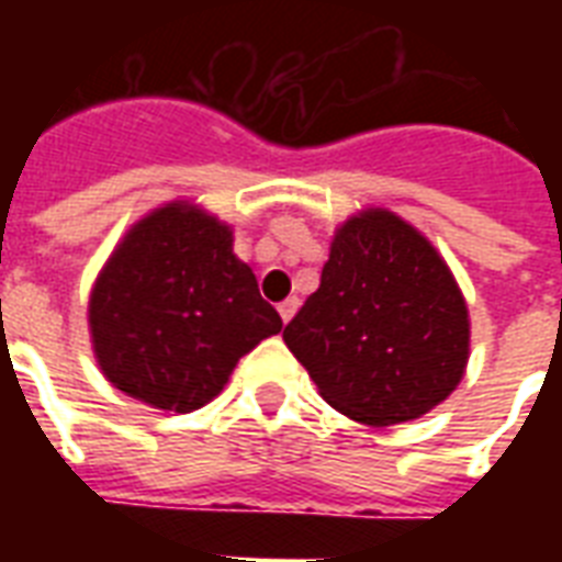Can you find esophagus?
Returning a JSON list of instances; mask_svg holds the SVG:
<instances>
[{"mask_svg": "<svg viewBox=\"0 0 562 562\" xmlns=\"http://www.w3.org/2000/svg\"><path fill=\"white\" fill-rule=\"evenodd\" d=\"M297 306H301V301L297 297H285L277 310H280V318L282 322H292V316L297 313Z\"/></svg>", "mask_w": 562, "mask_h": 562, "instance_id": "esophagus-1", "label": "esophagus"}]
</instances>
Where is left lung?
<instances>
[{
	"mask_svg": "<svg viewBox=\"0 0 562 562\" xmlns=\"http://www.w3.org/2000/svg\"><path fill=\"white\" fill-rule=\"evenodd\" d=\"M282 340L318 394L370 427L446 401L470 361V313L434 244L391 210L346 220Z\"/></svg>",
	"mask_w": 562,
	"mask_h": 562,
	"instance_id": "left-lung-1",
	"label": "left lung"
}]
</instances>
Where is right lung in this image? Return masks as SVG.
I'll return each mask as SVG.
<instances>
[{"instance_id":"1","label":"right lung","mask_w":562,"mask_h":562,"mask_svg":"<svg viewBox=\"0 0 562 562\" xmlns=\"http://www.w3.org/2000/svg\"><path fill=\"white\" fill-rule=\"evenodd\" d=\"M282 318L234 256L232 225L173 201L135 222L90 294L104 379L165 413L210 403Z\"/></svg>"}]
</instances>
